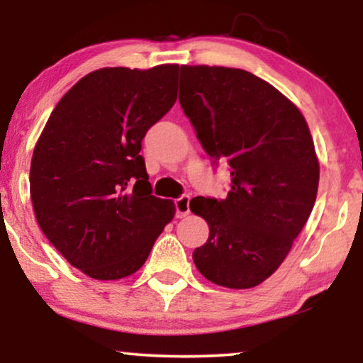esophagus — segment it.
Listing matches in <instances>:
<instances>
[{"label": "esophagus", "instance_id": "1", "mask_svg": "<svg viewBox=\"0 0 363 363\" xmlns=\"http://www.w3.org/2000/svg\"><path fill=\"white\" fill-rule=\"evenodd\" d=\"M177 218H185L190 215V196H182L175 200Z\"/></svg>", "mask_w": 363, "mask_h": 363}]
</instances>
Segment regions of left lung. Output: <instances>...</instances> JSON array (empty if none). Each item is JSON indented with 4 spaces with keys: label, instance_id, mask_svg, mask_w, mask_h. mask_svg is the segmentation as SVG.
I'll return each instance as SVG.
<instances>
[{
    "label": "left lung",
    "instance_id": "obj_1",
    "mask_svg": "<svg viewBox=\"0 0 363 363\" xmlns=\"http://www.w3.org/2000/svg\"><path fill=\"white\" fill-rule=\"evenodd\" d=\"M178 99L205 152L231 167L225 200L190 201L210 226L193 261L213 284L250 289L282 264L314 208L309 125L284 94L242 69L182 66Z\"/></svg>",
    "mask_w": 363,
    "mask_h": 363
}]
</instances>
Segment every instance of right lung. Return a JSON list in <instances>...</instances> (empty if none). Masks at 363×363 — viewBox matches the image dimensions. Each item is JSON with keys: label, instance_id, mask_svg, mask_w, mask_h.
Returning <instances> with one entry per match:
<instances>
[{"label": "right lung", "instance_id": "right-lung-1", "mask_svg": "<svg viewBox=\"0 0 363 363\" xmlns=\"http://www.w3.org/2000/svg\"><path fill=\"white\" fill-rule=\"evenodd\" d=\"M178 64L104 67L77 81L54 107L29 170L38 225L92 279L137 272L175 216L152 195L142 138L177 101Z\"/></svg>", "mask_w": 363, "mask_h": 363}]
</instances>
